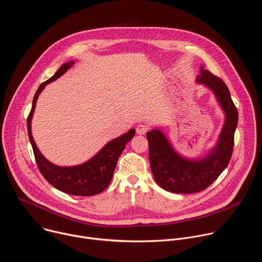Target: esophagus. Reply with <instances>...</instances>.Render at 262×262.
I'll list each match as a JSON object with an SVG mask.
<instances>
[{
  "mask_svg": "<svg viewBox=\"0 0 262 262\" xmlns=\"http://www.w3.org/2000/svg\"><path fill=\"white\" fill-rule=\"evenodd\" d=\"M136 130H137V134H138V135H145V134L149 130V128H148V126L145 125V124H139V125L137 126Z\"/></svg>",
  "mask_w": 262,
  "mask_h": 262,
  "instance_id": "34e87169",
  "label": "esophagus"
}]
</instances>
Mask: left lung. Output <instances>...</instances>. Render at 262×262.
I'll return each mask as SVG.
<instances>
[{
	"label": "left lung",
	"instance_id": "obj_1",
	"mask_svg": "<svg viewBox=\"0 0 262 262\" xmlns=\"http://www.w3.org/2000/svg\"><path fill=\"white\" fill-rule=\"evenodd\" d=\"M197 81L211 89L226 114V122L213 151L202 161L179 157L158 129L146 134L149 162L156 181L168 192L192 194L205 190L226 169L233 152L238 113L228 87L222 79L201 67Z\"/></svg>",
	"mask_w": 262,
	"mask_h": 262
}]
</instances>
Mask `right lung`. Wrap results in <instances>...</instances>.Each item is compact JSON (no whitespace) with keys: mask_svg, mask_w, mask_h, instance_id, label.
Returning a JSON list of instances; mask_svg holds the SVG:
<instances>
[{"mask_svg":"<svg viewBox=\"0 0 262 262\" xmlns=\"http://www.w3.org/2000/svg\"><path fill=\"white\" fill-rule=\"evenodd\" d=\"M73 62L64 63L48 81L43 82L37 89L33 98L32 108L27 119L29 139L33 148L35 161L42 176L59 191L73 196H93L101 193L110 184L117 161L124 148L134 135L135 129L120 136L107 143L101 150L90 161L74 167H59L50 163L38 150L31 134V120L34 113L37 98L39 93L49 83L57 80L70 68Z\"/></svg>","mask_w":262,"mask_h":262,"instance_id":"1","label":"right lung"}]
</instances>
